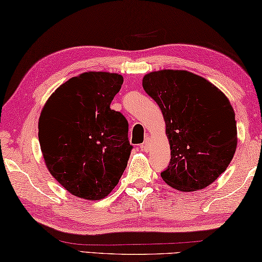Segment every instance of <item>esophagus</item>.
Masks as SVG:
<instances>
[{
    "instance_id": "obj_1",
    "label": "esophagus",
    "mask_w": 262,
    "mask_h": 262,
    "mask_svg": "<svg viewBox=\"0 0 262 262\" xmlns=\"http://www.w3.org/2000/svg\"><path fill=\"white\" fill-rule=\"evenodd\" d=\"M139 147H140V149H141V151H144V152H147V151H148V149H149V139H148V138H146V139H145V141H144V143H143V144H141Z\"/></svg>"
}]
</instances>
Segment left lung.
<instances>
[{"instance_id": "obj_1", "label": "left lung", "mask_w": 262, "mask_h": 262, "mask_svg": "<svg viewBox=\"0 0 262 262\" xmlns=\"http://www.w3.org/2000/svg\"><path fill=\"white\" fill-rule=\"evenodd\" d=\"M143 88L166 123L170 161L162 180L181 191L208 187L228 168L237 148V122L229 98L187 71L151 72L144 76Z\"/></svg>"}]
</instances>
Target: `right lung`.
I'll return each instance as SVG.
<instances>
[{"label": "right lung", "instance_id": "add662e5", "mask_svg": "<svg viewBox=\"0 0 262 262\" xmlns=\"http://www.w3.org/2000/svg\"><path fill=\"white\" fill-rule=\"evenodd\" d=\"M122 84L116 73H82L60 85L41 110L38 138L47 169L80 199H104L127 166L128 124L110 109Z\"/></svg>", "mask_w": 262, "mask_h": 262}]
</instances>
